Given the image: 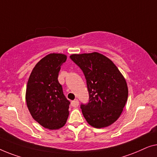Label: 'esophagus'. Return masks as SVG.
I'll use <instances>...</instances> for the list:
<instances>
[{
    "mask_svg": "<svg viewBox=\"0 0 157 157\" xmlns=\"http://www.w3.org/2000/svg\"><path fill=\"white\" fill-rule=\"evenodd\" d=\"M71 105L73 107H78L79 105V101L78 100H75L73 101H71Z\"/></svg>",
    "mask_w": 157,
    "mask_h": 157,
    "instance_id": "esophagus-1",
    "label": "esophagus"
}]
</instances>
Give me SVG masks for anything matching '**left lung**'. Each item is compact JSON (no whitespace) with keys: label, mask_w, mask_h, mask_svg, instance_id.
<instances>
[{"label":"left lung","mask_w":157,"mask_h":157,"mask_svg":"<svg viewBox=\"0 0 157 157\" xmlns=\"http://www.w3.org/2000/svg\"><path fill=\"white\" fill-rule=\"evenodd\" d=\"M70 58L85 75L90 101L81 105L84 117L90 126L104 128L120 118L127 101L125 78L111 59L98 52L72 54Z\"/></svg>","instance_id":"1"}]
</instances>
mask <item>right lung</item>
<instances>
[{"instance_id": "obj_1", "label": "right lung", "mask_w": 157, "mask_h": 157, "mask_svg": "<svg viewBox=\"0 0 157 157\" xmlns=\"http://www.w3.org/2000/svg\"><path fill=\"white\" fill-rule=\"evenodd\" d=\"M67 56L50 53L33 69L27 83L25 101L32 117L43 127L58 129L69 116L70 101L64 95L58 73Z\"/></svg>"}]
</instances>
